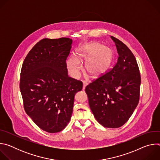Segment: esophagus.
I'll use <instances>...</instances> for the list:
<instances>
[{
    "label": "esophagus",
    "mask_w": 160,
    "mask_h": 160,
    "mask_svg": "<svg viewBox=\"0 0 160 160\" xmlns=\"http://www.w3.org/2000/svg\"><path fill=\"white\" fill-rule=\"evenodd\" d=\"M87 85V83L85 81H83V90H84Z\"/></svg>",
    "instance_id": "obj_1"
}]
</instances>
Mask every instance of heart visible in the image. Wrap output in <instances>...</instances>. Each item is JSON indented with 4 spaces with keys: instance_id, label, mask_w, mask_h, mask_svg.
Instances as JSON below:
<instances>
[{
    "instance_id": "heart-1",
    "label": "heart",
    "mask_w": 160,
    "mask_h": 160,
    "mask_svg": "<svg viewBox=\"0 0 160 160\" xmlns=\"http://www.w3.org/2000/svg\"><path fill=\"white\" fill-rule=\"evenodd\" d=\"M114 59V51L108 45L100 42H91L78 48L74 58L66 60L68 72L78 77L81 70L80 63H85V72L92 78H99L109 69Z\"/></svg>"
}]
</instances>
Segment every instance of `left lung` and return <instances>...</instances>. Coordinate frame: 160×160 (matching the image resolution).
Instances as JSON below:
<instances>
[{"label":"left lung","instance_id":"obj_1","mask_svg":"<svg viewBox=\"0 0 160 160\" xmlns=\"http://www.w3.org/2000/svg\"><path fill=\"white\" fill-rule=\"evenodd\" d=\"M118 54L112 69L85 88L89 106L103 127L118 128L130 118L139 101L141 75L136 59L125 44L112 36Z\"/></svg>","mask_w":160,"mask_h":160}]
</instances>
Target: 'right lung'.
<instances>
[{"mask_svg":"<svg viewBox=\"0 0 160 160\" xmlns=\"http://www.w3.org/2000/svg\"><path fill=\"white\" fill-rule=\"evenodd\" d=\"M69 38H43L25 58L20 91L27 115L42 130H62L70 122L74 98L83 83L68 75L66 60L72 49Z\"/></svg>","mask_w":160,"mask_h":160,"instance_id":"add662e5","label":"right lung"}]
</instances>
